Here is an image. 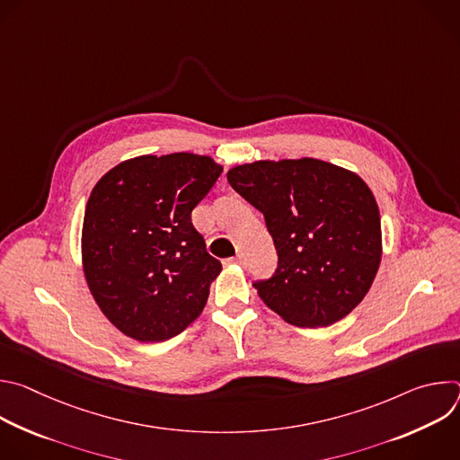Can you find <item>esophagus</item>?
Wrapping results in <instances>:
<instances>
[{"label": "esophagus", "instance_id": "34e87169", "mask_svg": "<svg viewBox=\"0 0 460 460\" xmlns=\"http://www.w3.org/2000/svg\"><path fill=\"white\" fill-rule=\"evenodd\" d=\"M234 261H236V264H240V266H243V264H245V260H243V256H242V254H238V256L234 258Z\"/></svg>", "mask_w": 460, "mask_h": 460}]
</instances>
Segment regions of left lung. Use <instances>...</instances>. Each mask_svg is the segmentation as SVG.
Listing matches in <instances>:
<instances>
[{
	"instance_id": "obj_1",
	"label": "left lung",
	"mask_w": 460,
	"mask_h": 460,
	"mask_svg": "<svg viewBox=\"0 0 460 460\" xmlns=\"http://www.w3.org/2000/svg\"><path fill=\"white\" fill-rule=\"evenodd\" d=\"M231 187L266 218L279 266L252 286L298 327L332 325L369 291L382 258L380 215L367 183L314 158L229 169Z\"/></svg>"
}]
</instances>
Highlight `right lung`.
Wrapping results in <instances>:
<instances>
[{"label":"right lung","mask_w":460,"mask_h":460,"mask_svg":"<svg viewBox=\"0 0 460 460\" xmlns=\"http://www.w3.org/2000/svg\"><path fill=\"white\" fill-rule=\"evenodd\" d=\"M222 171L209 156L146 155L118 164L94 185L82 229L84 273L123 335L162 342L204 311L222 264L190 213Z\"/></svg>","instance_id":"right-lung-1"}]
</instances>
